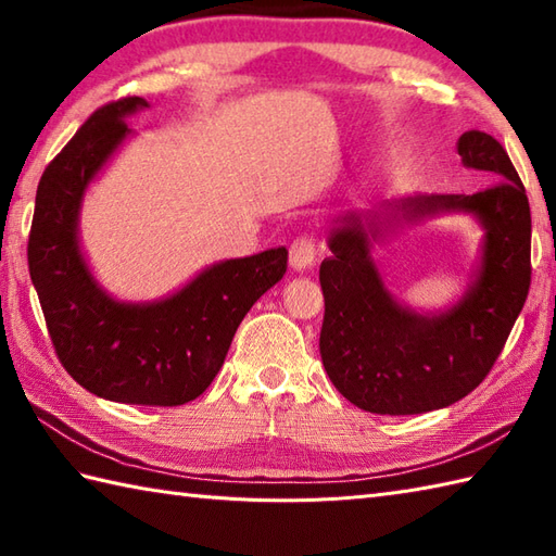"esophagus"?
Returning <instances> with one entry per match:
<instances>
[{"instance_id": "34e87169", "label": "esophagus", "mask_w": 556, "mask_h": 556, "mask_svg": "<svg viewBox=\"0 0 556 556\" xmlns=\"http://www.w3.org/2000/svg\"><path fill=\"white\" fill-rule=\"evenodd\" d=\"M313 263H315V239L308 233H303L289 248V265L296 271H303Z\"/></svg>"}]
</instances>
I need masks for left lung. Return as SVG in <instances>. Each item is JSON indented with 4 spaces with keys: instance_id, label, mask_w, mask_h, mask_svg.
I'll return each mask as SVG.
<instances>
[{
    "instance_id": "obj_1",
    "label": "left lung",
    "mask_w": 556,
    "mask_h": 556,
    "mask_svg": "<svg viewBox=\"0 0 556 556\" xmlns=\"http://www.w3.org/2000/svg\"><path fill=\"white\" fill-rule=\"evenodd\" d=\"M456 150L494 184L473 195H416L372 212L349 210L329 231L323 260L320 356L353 406L380 416L446 408L473 392L502 353L530 289V205L506 150L490 134L466 131ZM470 214L480 222L481 263L452 309L418 314L383 287L371 243L406 220Z\"/></svg>"
}]
</instances>
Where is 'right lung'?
Masks as SVG:
<instances>
[{"mask_svg":"<svg viewBox=\"0 0 556 556\" xmlns=\"http://www.w3.org/2000/svg\"><path fill=\"white\" fill-rule=\"evenodd\" d=\"M143 98L104 104L47 164L35 195L28 267L59 361L100 399L136 406H181L219 372L253 303L285 277L289 251L205 267L172 296L116 301L83 257L80 205L88 186L134 131L126 119Z\"/></svg>","mask_w":556,"mask_h":556,"instance_id":"right-lung-1","label":"right lung"}]
</instances>
